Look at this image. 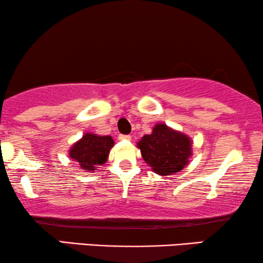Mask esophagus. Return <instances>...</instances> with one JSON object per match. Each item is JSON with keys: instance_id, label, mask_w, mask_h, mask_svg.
<instances>
[{"instance_id": "1", "label": "esophagus", "mask_w": 263, "mask_h": 263, "mask_svg": "<svg viewBox=\"0 0 263 263\" xmlns=\"http://www.w3.org/2000/svg\"><path fill=\"white\" fill-rule=\"evenodd\" d=\"M120 140H124V141H130L132 136L130 135H120Z\"/></svg>"}]
</instances>
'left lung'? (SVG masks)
I'll use <instances>...</instances> for the list:
<instances>
[{
	"mask_svg": "<svg viewBox=\"0 0 263 263\" xmlns=\"http://www.w3.org/2000/svg\"><path fill=\"white\" fill-rule=\"evenodd\" d=\"M136 145L146 164L159 176L177 174L193 156V140L165 123H157Z\"/></svg>",
	"mask_w": 263,
	"mask_h": 263,
	"instance_id": "left-lung-1",
	"label": "left lung"
}]
</instances>
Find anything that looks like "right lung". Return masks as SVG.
Returning <instances> with one entry per match:
<instances>
[{"label": "right lung", "mask_w": 263, "mask_h": 263, "mask_svg": "<svg viewBox=\"0 0 263 263\" xmlns=\"http://www.w3.org/2000/svg\"><path fill=\"white\" fill-rule=\"evenodd\" d=\"M115 145L110 135L85 133L81 139L74 142L68 151L70 159L84 172H95L109 159L110 151Z\"/></svg>", "instance_id": "1"}]
</instances>
